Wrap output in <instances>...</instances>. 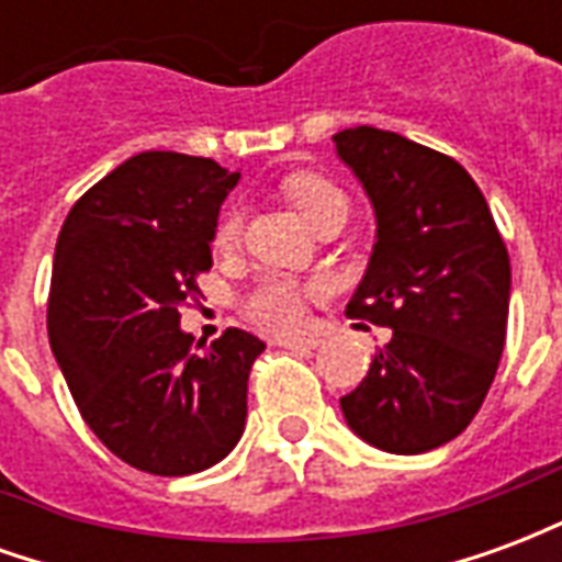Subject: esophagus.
Here are the masks:
<instances>
[{"label":"esophagus","mask_w":562,"mask_h":562,"mask_svg":"<svg viewBox=\"0 0 562 562\" xmlns=\"http://www.w3.org/2000/svg\"><path fill=\"white\" fill-rule=\"evenodd\" d=\"M277 346H285V349H318L322 340L318 337H277Z\"/></svg>","instance_id":"esophagus-1"}]
</instances>
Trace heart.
I'll list each match as a JSON object with an SVG mask.
<instances>
[{
  "mask_svg": "<svg viewBox=\"0 0 562 562\" xmlns=\"http://www.w3.org/2000/svg\"><path fill=\"white\" fill-rule=\"evenodd\" d=\"M282 192L289 195L294 207L301 210L313 228L318 222L328 216L330 210L349 207V201L340 192V186L330 183L328 177L313 171H297L289 173L282 180ZM240 234H244V216L240 210L228 207L216 222V232H213V246L220 252H232L234 246L240 244ZM316 294L313 285L306 282L289 280V277H265L256 282L249 292L240 297V313H244L252 325L268 330H294L304 322L306 301Z\"/></svg>",
  "mask_w": 562,
  "mask_h": 562,
  "instance_id": "1",
  "label": "heart"
}]
</instances>
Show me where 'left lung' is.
Here are the masks:
<instances>
[{"label":"left lung","instance_id":"obj_1","mask_svg":"<svg viewBox=\"0 0 562 562\" xmlns=\"http://www.w3.org/2000/svg\"><path fill=\"white\" fill-rule=\"evenodd\" d=\"M376 210L349 318L391 328L340 397L355 434L391 454L451 442L482 409L506 346L512 268L482 189L446 153L373 126L334 135Z\"/></svg>","mask_w":562,"mask_h":562}]
</instances>
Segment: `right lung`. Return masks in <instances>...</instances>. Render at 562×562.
<instances>
[{"instance_id":"right-lung-1","label":"right lung","mask_w":562,"mask_h":562,"mask_svg":"<svg viewBox=\"0 0 562 562\" xmlns=\"http://www.w3.org/2000/svg\"><path fill=\"white\" fill-rule=\"evenodd\" d=\"M237 177L201 156L138 153L78 198L56 240L50 349L92 434L149 475L207 470L244 436L265 342L225 328L192 346L180 330Z\"/></svg>"}]
</instances>
